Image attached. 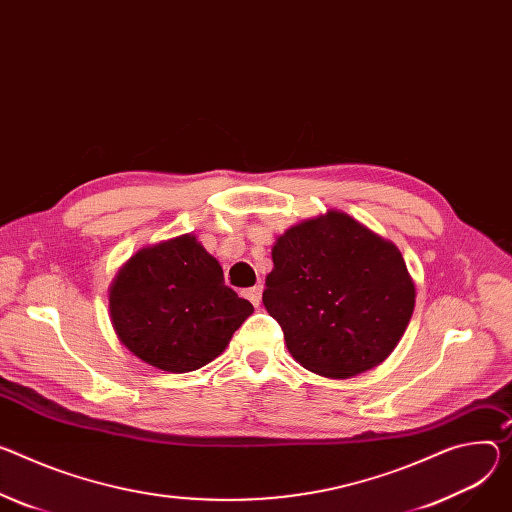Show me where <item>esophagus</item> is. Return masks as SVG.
I'll return each mask as SVG.
<instances>
[{
	"instance_id": "34e87169",
	"label": "esophagus",
	"mask_w": 512,
	"mask_h": 512,
	"mask_svg": "<svg viewBox=\"0 0 512 512\" xmlns=\"http://www.w3.org/2000/svg\"><path fill=\"white\" fill-rule=\"evenodd\" d=\"M261 294H263V286H253V288L245 290V296H247L255 306H259V302H261Z\"/></svg>"
}]
</instances>
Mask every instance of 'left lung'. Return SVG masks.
Returning <instances> with one entry per match:
<instances>
[{"instance_id":"1","label":"left lung","mask_w":512,"mask_h":512,"mask_svg":"<svg viewBox=\"0 0 512 512\" xmlns=\"http://www.w3.org/2000/svg\"><path fill=\"white\" fill-rule=\"evenodd\" d=\"M271 257L263 304L302 367L351 378L394 351L414 310V284L396 245L329 212L292 226Z\"/></svg>"}]
</instances>
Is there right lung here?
Returning a JSON list of instances; mask_svg holds the SVG:
<instances>
[{
	"instance_id": "right-lung-1",
	"label": "right lung",
	"mask_w": 512,
	"mask_h": 512,
	"mask_svg": "<svg viewBox=\"0 0 512 512\" xmlns=\"http://www.w3.org/2000/svg\"><path fill=\"white\" fill-rule=\"evenodd\" d=\"M253 304L224 286L220 263L196 237L138 251L110 290L118 339L163 371H194L224 351Z\"/></svg>"
}]
</instances>
